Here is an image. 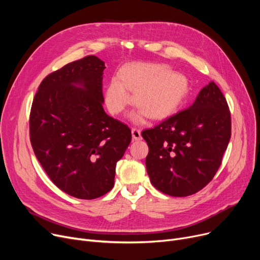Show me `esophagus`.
<instances>
[{
	"label": "esophagus",
	"mask_w": 260,
	"mask_h": 260,
	"mask_svg": "<svg viewBox=\"0 0 260 260\" xmlns=\"http://www.w3.org/2000/svg\"><path fill=\"white\" fill-rule=\"evenodd\" d=\"M132 135H133V139L134 140H141L142 136H141V131L139 128L133 127L132 128Z\"/></svg>",
	"instance_id": "1"
}]
</instances>
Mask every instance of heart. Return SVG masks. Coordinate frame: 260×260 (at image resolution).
I'll list each match as a JSON object with an SVG mask.
<instances>
[{"label":"heart","instance_id":"heart-1","mask_svg":"<svg viewBox=\"0 0 260 260\" xmlns=\"http://www.w3.org/2000/svg\"><path fill=\"white\" fill-rule=\"evenodd\" d=\"M143 109L132 114L136 123L144 121L146 113L159 119L169 116L187 97L189 84L185 77L171 74L167 66L134 62L123 66L119 78H113L105 89V102L113 114H121L133 102Z\"/></svg>","mask_w":260,"mask_h":260}]
</instances>
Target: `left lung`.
I'll return each instance as SVG.
<instances>
[{
	"mask_svg": "<svg viewBox=\"0 0 260 260\" xmlns=\"http://www.w3.org/2000/svg\"><path fill=\"white\" fill-rule=\"evenodd\" d=\"M148 145L146 171L152 184L174 197L197 193L215 176L231 138V114L214 82L195 102L142 132Z\"/></svg>",
	"mask_w": 260,
	"mask_h": 260,
	"instance_id": "8db88e82",
	"label": "left lung"
}]
</instances>
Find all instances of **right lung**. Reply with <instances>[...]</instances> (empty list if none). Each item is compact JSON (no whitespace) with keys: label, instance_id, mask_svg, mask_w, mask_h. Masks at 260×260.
I'll return each mask as SVG.
<instances>
[{"label":"right lung","instance_id":"add662e5","mask_svg":"<svg viewBox=\"0 0 260 260\" xmlns=\"http://www.w3.org/2000/svg\"><path fill=\"white\" fill-rule=\"evenodd\" d=\"M104 68L95 56L68 63L41 82L30 111L36 157L54 184L79 199L113 188L132 140L129 127L103 109Z\"/></svg>","mask_w":260,"mask_h":260}]
</instances>
